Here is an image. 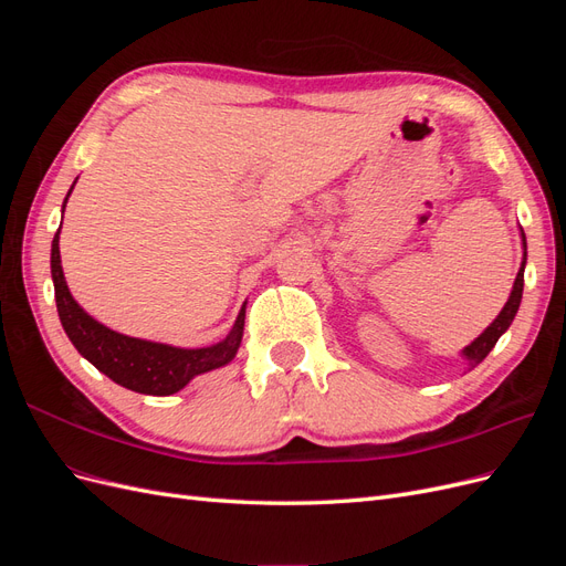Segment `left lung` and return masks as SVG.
Listing matches in <instances>:
<instances>
[{
	"label": "left lung",
	"mask_w": 566,
	"mask_h": 566,
	"mask_svg": "<svg viewBox=\"0 0 566 566\" xmlns=\"http://www.w3.org/2000/svg\"><path fill=\"white\" fill-rule=\"evenodd\" d=\"M522 238H524V233H522ZM524 264H526V238H524V262H522V269H520L517 279H515V285H512V293H510V300L503 306V312L499 314V318H495L482 335H479L472 342L470 347H465V352H462V354L468 356V361H470L472 368L476 364L484 361V358L489 356V352L495 347V342H499V337L510 328L512 318H515V314L520 310V302H522V290H524Z\"/></svg>",
	"instance_id": "1"
}]
</instances>
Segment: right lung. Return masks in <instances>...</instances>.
I'll list each match as a JSON object with an SVG mask.
<instances>
[{
  "instance_id": "right-lung-1",
  "label": "right lung",
  "mask_w": 566,
  "mask_h": 566,
  "mask_svg": "<svg viewBox=\"0 0 566 566\" xmlns=\"http://www.w3.org/2000/svg\"><path fill=\"white\" fill-rule=\"evenodd\" d=\"M59 231L54 235V243H51V279H54L56 290L59 318L75 349L87 358L92 366L108 375L113 382L139 394L169 397V394L184 389L196 375L227 366L235 356L243 337L245 306L241 314H238L231 333L221 339L219 345L202 349H179L160 345V342L127 337L94 321L87 312L80 310V304L73 300L71 290L65 285L59 252Z\"/></svg>"
}]
</instances>
